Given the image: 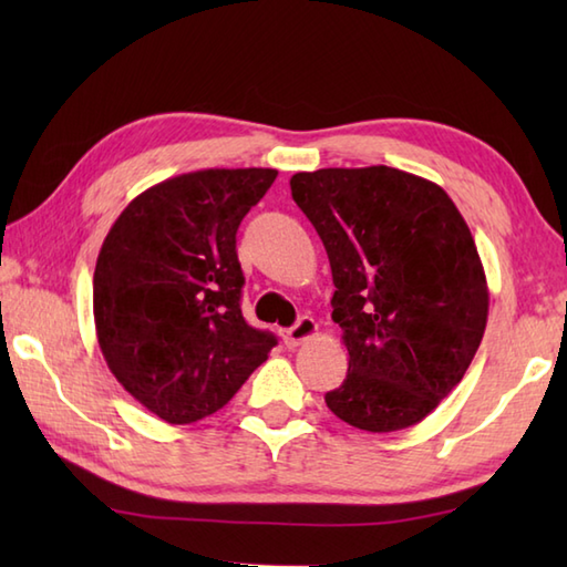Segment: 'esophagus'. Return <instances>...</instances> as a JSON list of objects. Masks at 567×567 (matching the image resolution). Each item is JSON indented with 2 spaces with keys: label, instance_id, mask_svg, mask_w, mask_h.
<instances>
[{
  "label": "esophagus",
  "instance_id": "obj_1",
  "mask_svg": "<svg viewBox=\"0 0 567 567\" xmlns=\"http://www.w3.org/2000/svg\"><path fill=\"white\" fill-rule=\"evenodd\" d=\"M317 331H319V327H317L315 319H311V317H299L295 327H290V329L282 333V339H285L287 348H297V346H302L305 341L315 339Z\"/></svg>",
  "mask_w": 567,
  "mask_h": 567
}]
</instances>
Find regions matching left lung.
<instances>
[{
  "label": "left lung",
  "mask_w": 567,
  "mask_h": 567,
  "mask_svg": "<svg viewBox=\"0 0 567 567\" xmlns=\"http://www.w3.org/2000/svg\"><path fill=\"white\" fill-rule=\"evenodd\" d=\"M290 187L327 248L348 348L327 406L372 433L419 424L463 380L487 327L465 219L436 183L388 165L297 173Z\"/></svg>",
  "instance_id": "obj_1"
}]
</instances>
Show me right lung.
I'll return each instance as SVG.
<instances>
[{"label":"right lung","instance_id":"1","mask_svg":"<svg viewBox=\"0 0 567 567\" xmlns=\"http://www.w3.org/2000/svg\"><path fill=\"white\" fill-rule=\"evenodd\" d=\"M272 167L197 171L143 192L106 234L94 268V327L106 365L167 424L231 400L277 343L240 315L236 231Z\"/></svg>","mask_w":567,"mask_h":567}]
</instances>
